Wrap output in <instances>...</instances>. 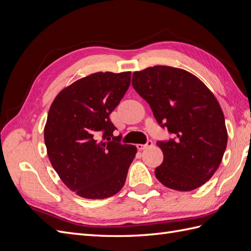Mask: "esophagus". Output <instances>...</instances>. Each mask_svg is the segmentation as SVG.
Masks as SVG:
<instances>
[{
  "label": "esophagus",
  "mask_w": 251,
  "mask_h": 251,
  "mask_svg": "<svg viewBox=\"0 0 251 251\" xmlns=\"http://www.w3.org/2000/svg\"><path fill=\"white\" fill-rule=\"evenodd\" d=\"M151 146H153V141H151V140H148V142H147L146 144H140V143L136 144V147H137V149H138L139 151H142V150H144V149H148V148H150V147H151Z\"/></svg>",
  "instance_id": "esophagus-1"
}]
</instances>
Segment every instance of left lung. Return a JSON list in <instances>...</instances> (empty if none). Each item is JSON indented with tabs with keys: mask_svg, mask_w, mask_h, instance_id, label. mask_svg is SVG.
Listing matches in <instances>:
<instances>
[{
	"mask_svg": "<svg viewBox=\"0 0 251 251\" xmlns=\"http://www.w3.org/2000/svg\"><path fill=\"white\" fill-rule=\"evenodd\" d=\"M132 85L157 123L175 136L157 142L163 161L155 170L156 178L180 192L203 185L218 170L228 139L215 95L194 74L168 66L134 72Z\"/></svg>",
	"mask_w": 251,
	"mask_h": 251,
	"instance_id": "left-lung-1",
	"label": "left lung"
}]
</instances>
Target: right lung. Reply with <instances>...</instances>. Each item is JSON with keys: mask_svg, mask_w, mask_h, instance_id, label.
<instances>
[{"mask_svg": "<svg viewBox=\"0 0 251 251\" xmlns=\"http://www.w3.org/2000/svg\"><path fill=\"white\" fill-rule=\"evenodd\" d=\"M131 83V72H96L77 79L56 95L44 128L49 160L60 180L86 199L117 194L137 153L113 137L109 115ZM103 133V137L99 135Z\"/></svg>", "mask_w": 251, "mask_h": 251, "instance_id": "1", "label": "right lung"}]
</instances>
